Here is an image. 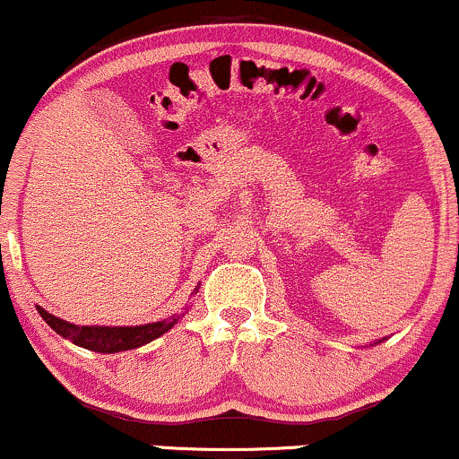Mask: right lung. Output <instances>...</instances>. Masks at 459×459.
Returning <instances> with one entry per match:
<instances>
[{
    "instance_id": "obj_1",
    "label": "right lung",
    "mask_w": 459,
    "mask_h": 459,
    "mask_svg": "<svg viewBox=\"0 0 459 459\" xmlns=\"http://www.w3.org/2000/svg\"><path fill=\"white\" fill-rule=\"evenodd\" d=\"M39 314H41V318L48 322L58 335L67 337L74 344L95 352H119L139 349V346L148 344V342L163 335L165 331L172 329L176 320H178V316H172L169 320H160L152 322V325L141 326H78L48 314L41 307H39Z\"/></svg>"
}]
</instances>
